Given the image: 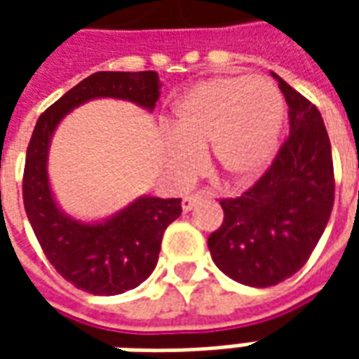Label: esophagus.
<instances>
[{"label":"esophagus","mask_w":359,"mask_h":359,"mask_svg":"<svg viewBox=\"0 0 359 359\" xmlns=\"http://www.w3.org/2000/svg\"><path fill=\"white\" fill-rule=\"evenodd\" d=\"M203 198H205V194H203V192H196V194L184 196V198H182V210L190 211L192 208H194L196 203L202 202Z\"/></svg>","instance_id":"34e87169"}]
</instances>
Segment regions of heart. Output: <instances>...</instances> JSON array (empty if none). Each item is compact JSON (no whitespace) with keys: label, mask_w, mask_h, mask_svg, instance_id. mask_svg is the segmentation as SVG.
Masks as SVG:
<instances>
[{"label":"heart","mask_w":359,"mask_h":359,"mask_svg":"<svg viewBox=\"0 0 359 359\" xmlns=\"http://www.w3.org/2000/svg\"><path fill=\"white\" fill-rule=\"evenodd\" d=\"M285 117L283 95L264 79H213L175 103L167 165L177 179L198 169V154L211 148L213 165L226 180L256 177L277 144Z\"/></svg>","instance_id":"heart-1"}]
</instances>
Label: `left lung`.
<instances>
[{"instance_id": "left-lung-1", "label": "left lung", "mask_w": 359, "mask_h": 359, "mask_svg": "<svg viewBox=\"0 0 359 359\" xmlns=\"http://www.w3.org/2000/svg\"><path fill=\"white\" fill-rule=\"evenodd\" d=\"M288 103L290 133L259 179L223 198V223L208 238L219 269L236 283L273 286L300 271L331 217L334 171L323 117L273 73Z\"/></svg>"}]
</instances>
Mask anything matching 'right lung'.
Here are the masks:
<instances>
[{
  "label": "right lung",
  "instance_id": "obj_1",
  "mask_svg": "<svg viewBox=\"0 0 359 359\" xmlns=\"http://www.w3.org/2000/svg\"><path fill=\"white\" fill-rule=\"evenodd\" d=\"M156 71H100L79 82L43 111L28 142L22 202L43 254L61 277L84 292L115 296L133 290L156 269L167 226L180 217V198H138L105 223L84 225L53 202L46 159L51 134L69 111L94 97H121L154 109L159 100Z\"/></svg>",
  "mask_w": 359,
  "mask_h": 359
}]
</instances>
